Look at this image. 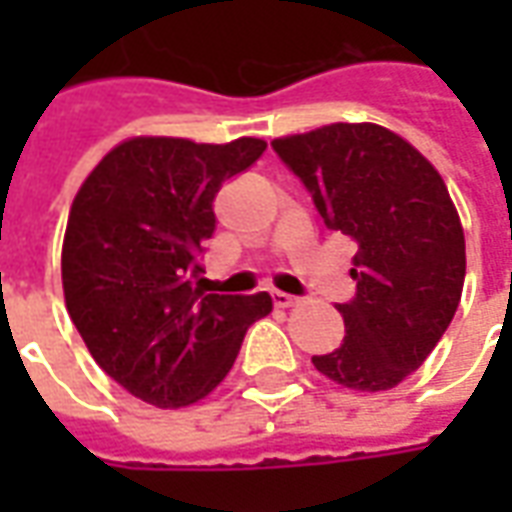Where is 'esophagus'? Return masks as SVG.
<instances>
[{
  "mask_svg": "<svg viewBox=\"0 0 512 512\" xmlns=\"http://www.w3.org/2000/svg\"><path fill=\"white\" fill-rule=\"evenodd\" d=\"M271 299H274V307H279V310H288V307H296L301 299H296V296H290V293H282V290H277V293H271Z\"/></svg>",
  "mask_w": 512,
  "mask_h": 512,
  "instance_id": "esophagus-1",
  "label": "esophagus"
}]
</instances>
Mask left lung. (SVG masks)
Here are the masks:
<instances>
[{
    "label": "left lung",
    "mask_w": 512,
    "mask_h": 512,
    "mask_svg": "<svg viewBox=\"0 0 512 512\" xmlns=\"http://www.w3.org/2000/svg\"><path fill=\"white\" fill-rule=\"evenodd\" d=\"M271 145L323 224L359 244L356 296L337 304L345 340L312 365L356 392L392 389L428 359L461 301L466 241L450 191L417 147L376 123H332Z\"/></svg>",
    "instance_id": "left-lung-1"
}]
</instances>
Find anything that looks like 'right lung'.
I'll return each instance as SVG.
<instances>
[{
    "mask_svg": "<svg viewBox=\"0 0 512 512\" xmlns=\"http://www.w3.org/2000/svg\"><path fill=\"white\" fill-rule=\"evenodd\" d=\"M266 142L205 145L131 136L73 197L62 241L65 307L106 376L156 408L200 403L222 384L271 296L202 293L197 252L216 230L213 200Z\"/></svg>",
    "mask_w": 512,
    "mask_h": 512,
    "instance_id": "add662e5",
    "label": "right lung"
}]
</instances>
